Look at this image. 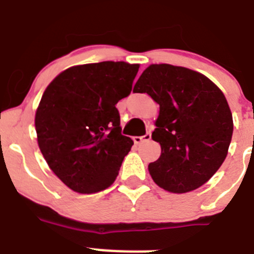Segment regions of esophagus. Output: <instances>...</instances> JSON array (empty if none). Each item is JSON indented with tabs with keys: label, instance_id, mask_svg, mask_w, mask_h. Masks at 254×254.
<instances>
[{
	"label": "esophagus",
	"instance_id": "obj_1",
	"mask_svg": "<svg viewBox=\"0 0 254 254\" xmlns=\"http://www.w3.org/2000/svg\"><path fill=\"white\" fill-rule=\"evenodd\" d=\"M150 138H152V134H150V132H147V134L143 136H134V138H132V140H134V143L135 144H141L143 141L150 140Z\"/></svg>",
	"mask_w": 254,
	"mask_h": 254
}]
</instances>
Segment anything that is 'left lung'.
Segmentation results:
<instances>
[{
	"instance_id": "obj_1",
	"label": "left lung",
	"mask_w": 254,
	"mask_h": 254,
	"mask_svg": "<svg viewBox=\"0 0 254 254\" xmlns=\"http://www.w3.org/2000/svg\"><path fill=\"white\" fill-rule=\"evenodd\" d=\"M159 104L152 139L161 157L149 163L153 181L185 193L198 189L220 168L233 135V116L224 93L201 73L171 64H152L134 86Z\"/></svg>"
}]
</instances>
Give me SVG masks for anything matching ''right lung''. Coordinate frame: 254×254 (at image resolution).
Listing matches in <instances>:
<instances>
[{
    "instance_id": "right-lung-1",
    "label": "right lung",
    "mask_w": 254,
    "mask_h": 254,
    "mask_svg": "<svg viewBox=\"0 0 254 254\" xmlns=\"http://www.w3.org/2000/svg\"><path fill=\"white\" fill-rule=\"evenodd\" d=\"M138 69L125 62L76 65L43 93L35 114L39 148L73 191L99 192L118 177L134 141L122 134L116 104L130 95Z\"/></svg>"
}]
</instances>
